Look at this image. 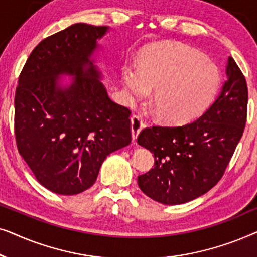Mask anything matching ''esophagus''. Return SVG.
Returning <instances> with one entry per match:
<instances>
[{"label":"esophagus","mask_w":257,"mask_h":257,"mask_svg":"<svg viewBox=\"0 0 257 257\" xmlns=\"http://www.w3.org/2000/svg\"><path fill=\"white\" fill-rule=\"evenodd\" d=\"M144 127V121L142 117H140L139 114H136L133 115L131 118V131H132V140L133 142H136L137 140V137L140 133Z\"/></svg>","instance_id":"obj_1"}]
</instances>
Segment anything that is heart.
I'll return each mask as SVG.
<instances>
[{"label":"heart","mask_w":257,"mask_h":257,"mask_svg":"<svg viewBox=\"0 0 257 257\" xmlns=\"http://www.w3.org/2000/svg\"><path fill=\"white\" fill-rule=\"evenodd\" d=\"M122 83L136 99L151 97L157 117L180 124L195 117L213 96L219 70L201 52L175 43L147 45L139 54V65L121 69Z\"/></svg>","instance_id":"1"}]
</instances>
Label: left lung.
Segmentation results:
<instances>
[{
  "label": "left lung",
  "mask_w": 257,
  "mask_h": 257,
  "mask_svg": "<svg viewBox=\"0 0 257 257\" xmlns=\"http://www.w3.org/2000/svg\"><path fill=\"white\" fill-rule=\"evenodd\" d=\"M226 75L220 94L196 120L140 132L137 142L154 154V167L138 177L149 198L181 205L205 194L222 178L243 135L248 104L247 82L231 57Z\"/></svg>",
  "instance_id": "8db88e82"
}]
</instances>
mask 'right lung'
I'll return each mask as SVG.
<instances>
[{
    "mask_svg": "<svg viewBox=\"0 0 257 257\" xmlns=\"http://www.w3.org/2000/svg\"><path fill=\"white\" fill-rule=\"evenodd\" d=\"M108 29L75 23L47 37L20 75L17 149L37 181L57 194L86 191L105 158L131 143V111L110 99L94 65ZM62 75L72 77L66 86Z\"/></svg>",
    "mask_w": 257,
    "mask_h": 257,
    "instance_id": "obj_1",
    "label": "right lung"
}]
</instances>
